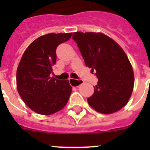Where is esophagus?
Wrapping results in <instances>:
<instances>
[{
  "label": "esophagus",
  "mask_w": 150,
  "mask_h": 150,
  "mask_svg": "<svg viewBox=\"0 0 150 150\" xmlns=\"http://www.w3.org/2000/svg\"><path fill=\"white\" fill-rule=\"evenodd\" d=\"M69 82H70V84L72 86L78 87L79 85H81L83 83V81L81 79H71L70 78L69 79Z\"/></svg>",
  "instance_id": "34e87169"
}]
</instances>
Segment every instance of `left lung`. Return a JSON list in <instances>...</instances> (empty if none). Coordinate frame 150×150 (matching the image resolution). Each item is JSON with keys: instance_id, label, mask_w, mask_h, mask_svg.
Returning <instances> with one entry per match:
<instances>
[{"instance_id": "obj_1", "label": "left lung", "mask_w": 150, "mask_h": 150, "mask_svg": "<svg viewBox=\"0 0 150 150\" xmlns=\"http://www.w3.org/2000/svg\"><path fill=\"white\" fill-rule=\"evenodd\" d=\"M76 43L87 67L98 79L87 100L93 109L109 114L126 105L134 88L132 64L116 42L101 33L75 32Z\"/></svg>"}]
</instances>
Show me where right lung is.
<instances>
[{
	"mask_svg": "<svg viewBox=\"0 0 150 150\" xmlns=\"http://www.w3.org/2000/svg\"><path fill=\"white\" fill-rule=\"evenodd\" d=\"M72 34H48L33 41L24 52L17 68L18 94L34 112L51 115L61 110L71 94L68 80L50 77L56 62V49Z\"/></svg>",
	"mask_w": 150,
	"mask_h": 150,
	"instance_id": "1",
	"label": "right lung"
}]
</instances>
